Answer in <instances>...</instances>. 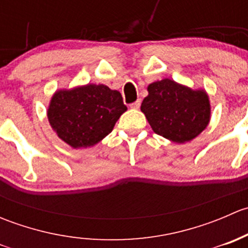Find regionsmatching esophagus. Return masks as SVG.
I'll use <instances>...</instances> for the list:
<instances>
[{
	"label": "esophagus",
	"instance_id": "34e87169",
	"mask_svg": "<svg viewBox=\"0 0 248 248\" xmlns=\"http://www.w3.org/2000/svg\"><path fill=\"white\" fill-rule=\"evenodd\" d=\"M140 104H141V101H140V99H138V101H136V102H134V103H132L129 107H131L132 109H139L140 108Z\"/></svg>",
	"mask_w": 248,
	"mask_h": 248
}]
</instances>
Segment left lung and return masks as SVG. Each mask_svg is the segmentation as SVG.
<instances>
[{
	"instance_id": "8db88e82",
	"label": "left lung",
	"mask_w": 248,
	"mask_h": 248,
	"mask_svg": "<svg viewBox=\"0 0 248 248\" xmlns=\"http://www.w3.org/2000/svg\"><path fill=\"white\" fill-rule=\"evenodd\" d=\"M147 91L140 109L158 136L181 144L198 137L209 124L211 107L204 90L163 79L150 84Z\"/></svg>"
}]
</instances>
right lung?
<instances>
[{
    "label": "right lung",
    "instance_id": "1",
    "mask_svg": "<svg viewBox=\"0 0 248 248\" xmlns=\"http://www.w3.org/2000/svg\"><path fill=\"white\" fill-rule=\"evenodd\" d=\"M126 110L119 91L103 84H87L55 92L47 119L60 139L80 149L106 138Z\"/></svg>",
    "mask_w": 248,
    "mask_h": 248
}]
</instances>
